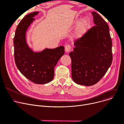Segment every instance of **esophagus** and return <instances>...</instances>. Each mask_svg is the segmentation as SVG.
Returning <instances> with one entry per match:
<instances>
[{"mask_svg": "<svg viewBox=\"0 0 124 124\" xmlns=\"http://www.w3.org/2000/svg\"><path fill=\"white\" fill-rule=\"evenodd\" d=\"M71 47L68 44L65 46V51L66 53H69L71 51Z\"/></svg>", "mask_w": 124, "mask_h": 124, "instance_id": "34e87169", "label": "esophagus"}]
</instances>
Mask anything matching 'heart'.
Returning <instances> with one entry per match:
<instances>
[{"mask_svg":"<svg viewBox=\"0 0 124 124\" xmlns=\"http://www.w3.org/2000/svg\"><path fill=\"white\" fill-rule=\"evenodd\" d=\"M79 22L78 20L75 21V23L77 24ZM90 25V21L89 19L85 18L78 25L75 32V34L78 37H82L88 30Z\"/></svg>","mask_w":124,"mask_h":124,"instance_id":"b5f03b06","label":"heart"}]
</instances>
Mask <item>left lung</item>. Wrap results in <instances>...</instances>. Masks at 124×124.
<instances>
[{
    "label": "left lung",
    "instance_id": "8db88e82",
    "mask_svg": "<svg viewBox=\"0 0 124 124\" xmlns=\"http://www.w3.org/2000/svg\"><path fill=\"white\" fill-rule=\"evenodd\" d=\"M95 26L75 41L71 59V77L78 85H92L102 78L112 61V40L108 24L100 15L92 13Z\"/></svg>",
    "mask_w": 124,
    "mask_h": 124
}]
</instances>
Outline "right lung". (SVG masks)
Returning a JSON list of instances; mask_svg holds the SVG:
<instances>
[{
    "label": "right lung",
    "mask_w": 124,
    "mask_h": 124,
    "mask_svg": "<svg viewBox=\"0 0 124 124\" xmlns=\"http://www.w3.org/2000/svg\"><path fill=\"white\" fill-rule=\"evenodd\" d=\"M39 12L30 13L21 20L14 38V57L17 68L24 76L37 84L50 82L54 77V67L64 55V47L46 49L40 52H34L26 40V32Z\"/></svg>",
    "instance_id": "add662e5"
}]
</instances>
